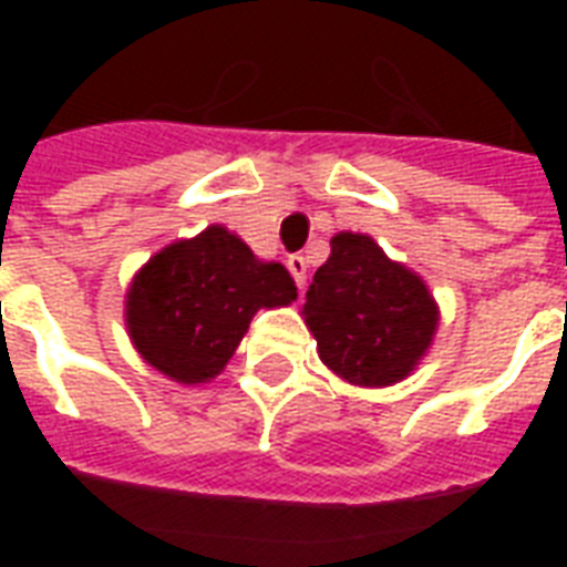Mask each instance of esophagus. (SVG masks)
Returning a JSON list of instances; mask_svg holds the SVG:
<instances>
[{"mask_svg": "<svg viewBox=\"0 0 567 567\" xmlns=\"http://www.w3.org/2000/svg\"><path fill=\"white\" fill-rule=\"evenodd\" d=\"M285 265H288V270H291L297 288H302V285H306V267H309V265H306V258L288 256V261H285Z\"/></svg>", "mask_w": 567, "mask_h": 567, "instance_id": "34e87169", "label": "esophagus"}]
</instances>
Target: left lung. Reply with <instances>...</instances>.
Returning a JSON list of instances; mask_svg holds the SVG:
<instances>
[{
    "label": "left lung",
    "mask_w": 567,
    "mask_h": 567,
    "mask_svg": "<svg viewBox=\"0 0 567 567\" xmlns=\"http://www.w3.org/2000/svg\"><path fill=\"white\" fill-rule=\"evenodd\" d=\"M327 368L355 385H391L426 353L439 309L421 276L394 265L368 235L341 231L302 306Z\"/></svg>",
    "instance_id": "8db88e82"
}]
</instances>
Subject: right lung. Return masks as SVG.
I'll use <instances>...</instances> for the list:
<instances>
[{
  "mask_svg": "<svg viewBox=\"0 0 567 567\" xmlns=\"http://www.w3.org/2000/svg\"><path fill=\"white\" fill-rule=\"evenodd\" d=\"M297 300L282 265L258 261L223 226L162 249L135 276L126 327L137 353L176 382L217 377L258 309Z\"/></svg>",
  "mask_w": 567,
  "mask_h": 567,
  "instance_id": "obj_1",
  "label": "right lung"
}]
</instances>
